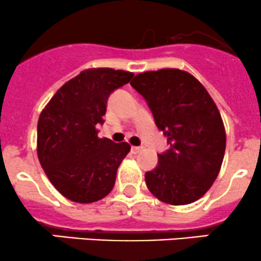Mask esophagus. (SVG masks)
I'll return each instance as SVG.
<instances>
[{
  "label": "esophagus",
  "instance_id": "1",
  "mask_svg": "<svg viewBox=\"0 0 261 261\" xmlns=\"http://www.w3.org/2000/svg\"><path fill=\"white\" fill-rule=\"evenodd\" d=\"M142 150V146H131V152L139 153Z\"/></svg>",
  "mask_w": 261,
  "mask_h": 261
}]
</instances>
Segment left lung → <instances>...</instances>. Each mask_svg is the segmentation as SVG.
I'll use <instances>...</instances> for the list:
<instances>
[{"mask_svg":"<svg viewBox=\"0 0 261 261\" xmlns=\"http://www.w3.org/2000/svg\"><path fill=\"white\" fill-rule=\"evenodd\" d=\"M144 96L170 149L145 174L150 193L170 205H188L211 188L224 160L221 115L202 84L179 68L141 72L130 82Z\"/></svg>","mask_w":261,"mask_h":261,"instance_id":"left-lung-1","label":"left lung"}]
</instances>
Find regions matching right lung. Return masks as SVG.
<instances>
[{
  "instance_id": "add662e5",
  "label": "right lung",
  "mask_w": 261,
  "mask_h": 261,
  "mask_svg": "<svg viewBox=\"0 0 261 261\" xmlns=\"http://www.w3.org/2000/svg\"><path fill=\"white\" fill-rule=\"evenodd\" d=\"M134 73L108 67L89 68L60 87L37 123V155L48 180L71 201L89 204L112 190L117 167L130 151L97 136L108 98Z\"/></svg>"
}]
</instances>
